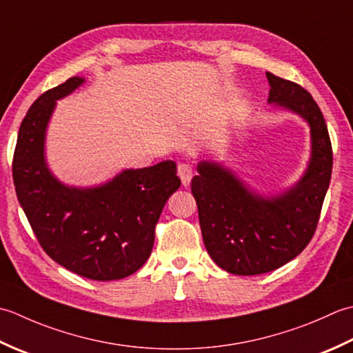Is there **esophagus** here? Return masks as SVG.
I'll return each mask as SVG.
<instances>
[{
    "mask_svg": "<svg viewBox=\"0 0 353 353\" xmlns=\"http://www.w3.org/2000/svg\"><path fill=\"white\" fill-rule=\"evenodd\" d=\"M178 176L181 178V183L184 185H189L193 176V168L190 164H185V163L178 164Z\"/></svg>",
    "mask_w": 353,
    "mask_h": 353,
    "instance_id": "obj_1",
    "label": "esophagus"
}]
</instances>
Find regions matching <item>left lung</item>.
<instances>
[{
	"label": "left lung",
	"instance_id": "8db88e82",
	"mask_svg": "<svg viewBox=\"0 0 353 353\" xmlns=\"http://www.w3.org/2000/svg\"><path fill=\"white\" fill-rule=\"evenodd\" d=\"M268 103L296 112L311 128V160L296 185L276 196L248 189L232 170L199 161L192 178L204 245L232 274L274 271L306 248L319 224L332 174V146L319 105L300 85L267 73Z\"/></svg>",
	"mask_w": 353,
	"mask_h": 353
}]
</instances>
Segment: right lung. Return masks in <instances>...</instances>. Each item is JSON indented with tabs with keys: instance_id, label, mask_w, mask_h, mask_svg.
Returning a JSON list of instances; mask_svg holds the SVG:
<instances>
[{
	"instance_id": "right-lung-1",
	"label": "right lung",
	"mask_w": 353,
	"mask_h": 353,
	"mask_svg": "<svg viewBox=\"0 0 353 353\" xmlns=\"http://www.w3.org/2000/svg\"><path fill=\"white\" fill-rule=\"evenodd\" d=\"M83 82L71 77L34 100L19 126L12 174L19 204L46 253L79 276L108 282L145 265L163 207L181 179L168 160L126 169L86 189L61 183L46 161L47 126L56 100Z\"/></svg>"
}]
</instances>
